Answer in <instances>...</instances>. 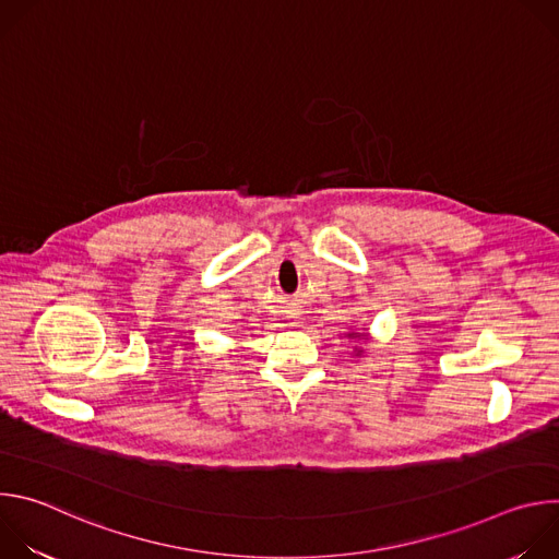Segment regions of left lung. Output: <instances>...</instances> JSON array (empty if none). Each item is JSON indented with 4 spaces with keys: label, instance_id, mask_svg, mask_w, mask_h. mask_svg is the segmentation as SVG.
<instances>
[{
    "label": "left lung",
    "instance_id": "1",
    "mask_svg": "<svg viewBox=\"0 0 559 559\" xmlns=\"http://www.w3.org/2000/svg\"><path fill=\"white\" fill-rule=\"evenodd\" d=\"M347 338H358V341L362 338V341H369V334H365V332H362V334H360V332H347ZM360 354H362V349L356 347V356H360Z\"/></svg>",
    "mask_w": 559,
    "mask_h": 559
}]
</instances>
